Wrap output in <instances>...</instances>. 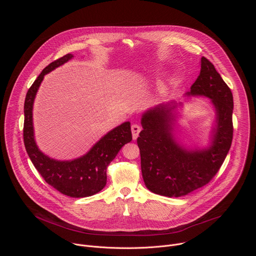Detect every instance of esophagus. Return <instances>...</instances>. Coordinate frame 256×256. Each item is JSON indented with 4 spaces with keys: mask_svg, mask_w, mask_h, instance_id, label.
Instances as JSON below:
<instances>
[{
    "mask_svg": "<svg viewBox=\"0 0 256 256\" xmlns=\"http://www.w3.org/2000/svg\"><path fill=\"white\" fill-rule=\"evenodd\" d=\"M140 132V126L134 124L132 126V138H134V140H136V138H138Z\"/></svg>",
    "mask_w": 256,
    "mask_h": 256,
    "instance_id": "34e87169",
    "label": "esophagus"
}]
</instances>
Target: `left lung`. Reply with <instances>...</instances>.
I'll return each mask as SVG.
<instances>
[{
  "mask_svg": "<svg viewBox=\"0 0 256 256\" xmlns=\"http://www.w3.org/2000/svg\"><path fill=\"white\" fill-rule=\"evenodd\" d=\"M186 96H204L214 108V126L208 147L186 148L175 138L177 106L170 102L148 109L142 116L138 138L142 175L146 186L156 194L178 198L202 188L222 166L233 138V95L206 58L200 72Z\"/></svg>",
  "mask_w": 256,
  "mask_h": 256,
  "instance_id": "left-lung-1",
  "label": "left lung"
}]
</instances>
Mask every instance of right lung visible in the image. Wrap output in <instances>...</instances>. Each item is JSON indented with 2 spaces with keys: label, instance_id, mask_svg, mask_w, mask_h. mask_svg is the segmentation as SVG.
I'll return each mask as SVG.
<instances>
[{
  "label": "right lung",
  "instance_id": "add662e5",
  "mask_svg": "<svg viewBox=\"0 0 256 256\" xmlns=\"http://www.w3.org/2000/svg\"><path fill=\"white\" fill-rule=\"evenodd\" d=\"M74 58L68 54L46 66L29 88L24 102L23 138L26 152L50 186L70 198L91 196L106 186V169L124 146L132 140L130 122H126L103 136L83 156L68 161L52 159L36 144L33 128V103L46 74Z\"/></svg>",
  "mask_w": 256,
  "mask_h": 256
}]
</instances>
